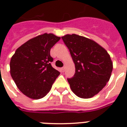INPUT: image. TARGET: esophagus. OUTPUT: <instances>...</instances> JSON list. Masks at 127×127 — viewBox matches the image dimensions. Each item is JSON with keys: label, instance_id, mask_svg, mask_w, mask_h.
I'll use <instances>...</instances> for the list:
<instances>
[{"label": "esophagus", "instance_id": "34e87169", "mask_svg": "<svg viewBox=\"0 0 127 127\" xmlns=\"http://www.w3.org/2000/svg\"><path fill=\"white\" fill-rule=\"evenodd\" d=\"M65 67H63L62 68V71L63 72H64V71H65Z\"/></svg>", "mask_w": 127, "mask_h": 127}]
</instances>
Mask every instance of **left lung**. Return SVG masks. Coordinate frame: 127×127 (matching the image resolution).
<instances>
[{"instance_id":"1","label":"left lung","mask_w":127,"mask_h":127,"mask_svg":"<svg viewBox=\"0 0 127 127\" xmlns=\"http://www.w3.org/2000/svg\"><path fill=\"white\" fill-rule=\"evenodd\" d=\"M75 65V74L68 78L72 91L81 98H91L110 80L113 64L107 51L93 40L76 34L62 36Z\"/></svg>"}]
</instances>
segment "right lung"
<instances>
[{
	"label": "right lung",
	"instance_id": "1",
	"mask_svg": "<svg viewBox=\"0 0 127 127\" xmlns=\"http://www.w3.org/2000/svg\"><path fill=\"white\" fill-rule=\"evenodd\" d=\"M60 37L44 33L27 41L17 49L10 61V74L24 95L40 99L50 91L60 72L53 67L50 50Z\"/></svg>",
	"mask_w": 127,
	"mask_h": 127
}]
</instances>
